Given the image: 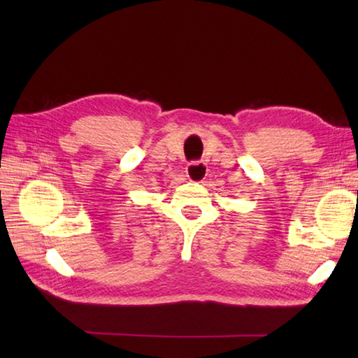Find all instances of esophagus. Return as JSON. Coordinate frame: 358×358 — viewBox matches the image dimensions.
<instances>
[{
  "mask_svg": "<svg viewBox=\"0 0 358 358\" xmlns=\"http://www.w3.org/2000/svg\"><path fill=\"white\" fill-rule=\"evenodd\" d=\"M186 175L191 181H203L208 175V167L203 162L191 163L186 167Z\"/></svg>",
  "mask_w": 358,
  "mask_h": 358,
  "instance_id": "esophagus-1",
  "label": "esophagus"
}]
</instances>
